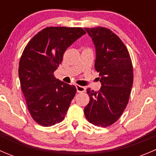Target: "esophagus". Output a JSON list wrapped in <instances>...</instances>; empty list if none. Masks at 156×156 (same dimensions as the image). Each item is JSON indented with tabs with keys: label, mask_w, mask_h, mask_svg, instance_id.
I'll return each instance as SVG.
<instances>
[{
	"label": "esophagus",
	"mask_w": 156,
	"mask_h": 156,
	"mask_svg": "<svg viewBox=\"0 0 156 156\" xmlns=\"http://www.w3.org/2000/svg\"><path fill=\"white\" fill-rule=\"evenodd\" d=\"M75 87H76L77 92L82 93V92H85L86 91V88L84 87H82V86H80V85H78V84H77Z\"/></svg>",
	"instance_id": "esophagus-1"
}]
</instances>
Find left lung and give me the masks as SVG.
I'll list each match as a JSON object with an SVG mask.
<instances>
[{"mask_svg": "<svg viewBox=\"0 0 156 156\" xmlns=\"http://www.w3.org/2000/svg\"><path fill=\"white\" fill-rule=\"evenodd\" d=\"M96 48L95 69L100 72L99 91L87 90L89 103L84 115L90 123L108 127L119 119L126 108L133 81L131 59L125 45L110 29L85 28Z\"/></svg>", "mask_w": 156, "mask_h": 156, "instance_id": "left-lung-1", "label": "left lung"}]
</instances>
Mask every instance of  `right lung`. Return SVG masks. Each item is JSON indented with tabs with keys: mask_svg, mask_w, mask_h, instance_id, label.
Segmentation results:
<instances>
[{
	"mask_svg": "<svg viewBox=\"0 0 156 156\" xmlns=\"http://www.w3.org/2000/svg\"><path fill=\"white\" fill-rule=\"evenodd\" d=\"M86 34L81 28L47 27L30 40L19 64L22 91L32 119L50 127L62 122L76 87L56 79L53 72L72 44Z\"/></svg>",
	"mask_w": 156,
	"mask_h": 156,
	"instance_id": "right-lung-1",
	"label": "right lung"
}]
</instances>
